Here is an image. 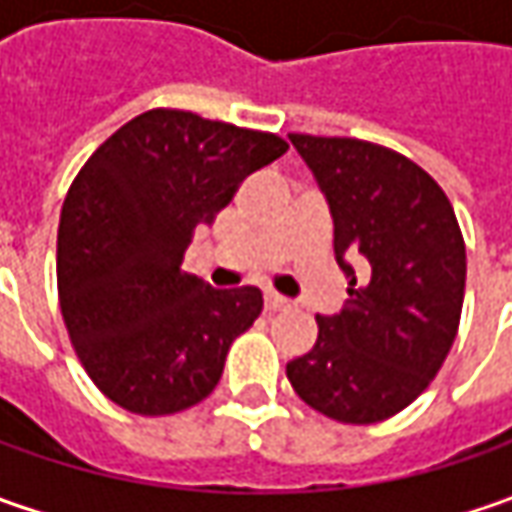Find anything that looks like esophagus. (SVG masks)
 <instances>
[{
    "mask_svg": "<svg viewBox=\"0 0 512 512\" xmlns=\"http://www.w3.org/2000/svg\"><path fill=\"white\" fill-rule=\"evenodd\" d=\"M290 307L285 296H279V293H265V310H285Z\"/></svg>",
    "mask_w": 512,
    "mask_h": 512,
    "instance_id": "34e87169",
    "label": "esophagus"
}]
</instances>
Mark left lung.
<instances>
[{"label": "left lung", "instance_id": "8db88e82", "mask_svg": "<svg viewBox=\"0 0 512 512\" xmlns=\"http://www.w3.org/2000/svg\"><path fill=\"white\" fill-rule=\"evenodd\" d=\"M290 145L325 193L350 302L316 316L319 339L287 362V379L336 422H384L433 382L453 347L467 276L462 230L433 176L396 150L307 133H290Z\"/></svg>", "mask_w": 512, "mask_h": 512}]
</instances>
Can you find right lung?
<instances>
[{"label":"right lung","mask_w":512,"mask_h":512,"mask_svg":"<svg viewBox=\"0 0 512 512\" xmlns=\"http://www.w3.org/2000/svg\"><path fill=\"white\" fill-rule=\"evenodd\" d=\"M285 150L273 133L156 108L79 170L59 219V305L110 402L168 416L213 393L233 339L262 313V290H213L179 267L193 230Z\"/></svg>","instance_id":"add662e5"}]
</instances>
